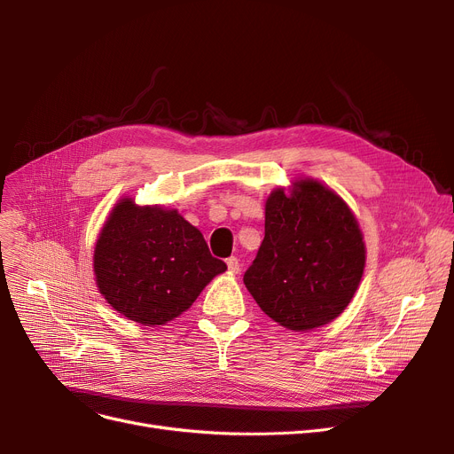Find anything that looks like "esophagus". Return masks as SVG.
<instances>
[{"instance_id": "34e87169", "label": "esophagus", "mask_w": 454, "mask_h": 454, "mask_svg": "<svg viewBox=\"0 0 454 454\" xmlns=\"http://www.w3.org/2000/svg\"><path fill=\"white\" fill-rule=\"evenodd\" d=\"M226 265H228V270H230L231 274H239L241 265H239V259H237L235 255H231V257L226 259Z\"/></svg>"}]
</instances>
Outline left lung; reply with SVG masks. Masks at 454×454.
I'll return each mask as SVG.
<instances>
[{
	"instance_id": "obj_1",
	"label": "left lung",
	"mask_w": 454,
	"mask_h": 454,
	"mask_svg": "<svg viewBox=\"0 0 454 454\" xmlns=\"http://www.w3.org/2000/svg\"><path fill=\"white\" fill-rule=\"evenodd\" d=\"M366 263L363 233L348 204L320 182L274 189L265 206V239L245 285L279 325L309 331L335 320L359 287Z\"/></svg>"
}]
</instances>
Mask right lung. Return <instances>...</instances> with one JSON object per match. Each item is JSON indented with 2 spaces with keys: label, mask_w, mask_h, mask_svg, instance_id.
Segmentation results:
<instances>
[{
  "label": "right lung",
  "mask_w": 454,
  "mask_h": 454,
  "mask_svg": "<svg viewBox=\"0 0 454 454\" xmlns=\"http://www.w3.org/2000/svg\"><path fill=\"white\" fill-rule=\"evenodd\" d=\"M226 270L202 233L176 209L115 204L93 252L95 281L105 300L129 320L163 325L193 305Z\"/></svg>",
  "instance_id": "right-lung-1"
}]
</instances>
